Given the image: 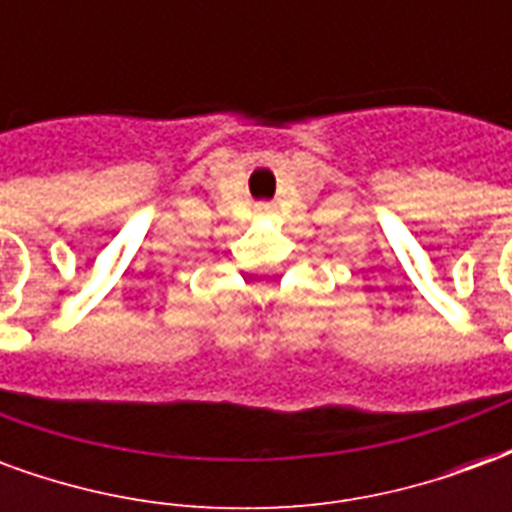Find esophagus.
Instances as JSON below:
<instances>
[{
    "mask_svg": "<svg viewBox=\"0 0 512 512\" xmlns=\"http://www.w3.org/2000/svg\"><path fill=\"white\" fill-rule=\"evenodd\" d=\"M257 211H260V213L271 211V202H260V205H257Z\"/></svg>",
    "mask_w": 512,
    "mask_h": 512,
    "instance_id": "34e87169",
    "label": "esophagus"
}]
</instances>
